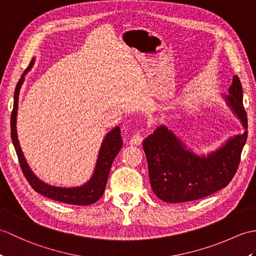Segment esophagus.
I'll use <instances>...</instances> for the list:
<instances>
[{
    "mask_svg": "<svg viewBox=\"0 0 256 256\" xmlns=\"http://www.w3.org/2000/svg\"><path fill=\"white\" fill-rule=\"evenodd\" d=\"M142 142H143V136L140 133L134 134L131 138V140H130V144L131 145H140Z\"/></svg>",
    "mask_w": 256,
    "mask_h": 256,
    "instance_id": "1",
    "label": "esophagus"
}]
</instances>
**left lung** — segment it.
Returning a JSON list of instances; mask_svg holds the SVG:
<instances>
[{"instance_id":"obj_1","label":"left lung","mask_w":256,"mask_h":256,"mask_svg":"<svg viewBox=\"0 0 256 256\" xmlns=\"http://www.w3.org/2000/svg\"><path fill=\"white\" fill-rule=\"evenodd\" d=\"M224 98L246 131L226 140L206 156L188 150L165 125L144 140L150 186L160 200L179 204L201 199L228 186L236 175L248 138V116L238 76H233L229 94Z\"/></svg>"}]
</instances>
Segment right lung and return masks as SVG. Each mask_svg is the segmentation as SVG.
Masks as SVG:
<instances>
[{"label":"right lung","mask_w":256,"mask_h":256,"mask_svg":"<svg viewBox=\"0 0 256 256\" xmlns=\"http://www.w3.org/2000/svg\"><path fill=\"white\" fill-rule=\"evenodd\" d=\"M34 62L35 58H32L30 66L27 67L23 74H22L18 84H16L14 92V106L12 116H10V138H12L16 154H18L22 170H23L24 176L27 179V182H30L32 188L34 189L36 192L45 196L47 198L76 206H88L94 204L96 201H98L102 197L103 192H104V188L108 182V172H110L112 162L118 152L121 150V148L123 145V140L121 138V130H120L118 126H116L112 131H110L106 135V138L101 144L99 155H98L94 172L92 174L91 178L86 184L78 187H57L52 186V184H48L40 180V179L32 172L28 164H27L23 152H22V148L20 146V142L18 138V130H16L20 90L25 80V76L32 69Z\"/></svg>","instance_id":"add662e5"}]
</instances>
